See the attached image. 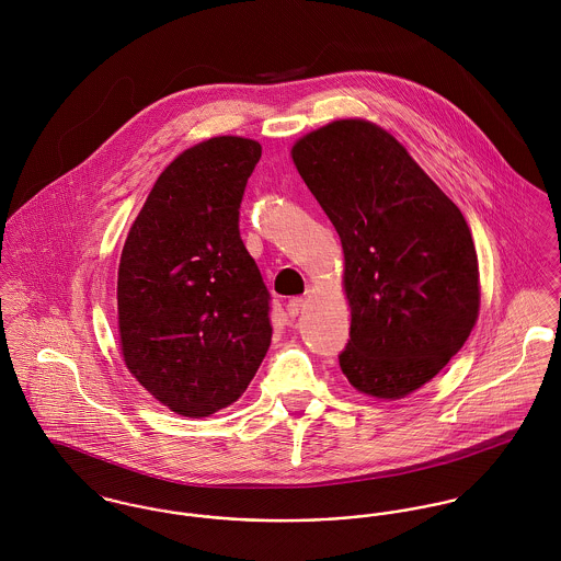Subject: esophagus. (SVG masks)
I'll use <instances>...</instances> for the list:
<instances>
[{"label":"esophagus","instance_id":"esophagus-1","mask_svg":"<svg viewBox=\"0 0 561 561\" xmlns=\"http://www.w3.org/2000/svg\"><path fill=\"white\" fill-rule=\"evenodd\" d=\"M304 306H306V299L304 297H295V299H290L288 301V313L295 318V316H299L301 313V310H304Z\"/></svg>","mask_w":561,"mask_h":561}]
</instances>
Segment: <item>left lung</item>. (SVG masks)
<instances>
[{
	"mask_svg": "<svg viewBox=\"0 0 561 561\" xmlns=\"http://www.w3.org/2000/svg\"><path fill=\"white\" fill-rule=\"evenodd\" d=\"M290 157L344 251L348 382L378 400L424 387L480 313V268L458 206L382 126L344 118L299 137Z\"/></svg>",
	"mask_w": 561,
	"mask_h": 561,
	"instance_id": "obj_1",
	"label": "left lung"
}]
</instances>
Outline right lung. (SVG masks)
<instances>
[{
    "label": "right lung",
    "mask_w": 561,
    "mask_h": 561,
    "mask_svg": "<svg viewBox=\"0 0 561 561\" xmlns=\"http://www.w3.org/2000/svg\"><path fill=\"white\" fill-rule=\"evenodd\" d=\"M262 154L217 135L183 150L128 228L118 266V335L128 373L170 411L208 417L237 402L268 346V293L239 234Z\"/></svg>",
    "instance_id": "right-lung-1"
}]
</instances>
